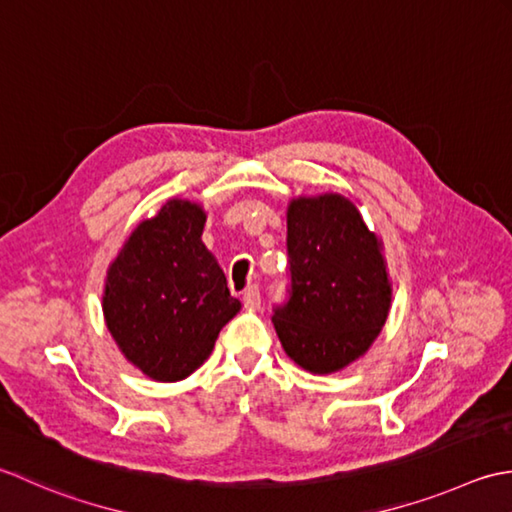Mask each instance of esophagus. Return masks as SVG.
Segmentation results:
<instances>
[{"mask_svg":"<svg viewBox=\"0 0 512 512\" xmlns=\"http://www.w3.org/2000/svg\"><path fill=\"white\" fill-rule=\"evenodd\" d=\"M243 302L247 309H256L260 305V291L256 285H249L243 294Z\"/></svg>","mask_w":512,"mask_h":512,"instance_id":"obj_1","label":"esophagus"}]
</instances>
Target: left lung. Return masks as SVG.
<instances>
[{"instance_id": "8db88e82", "label": "left lung", "mask_w": 512, "mask_h": 512, "mask_svg": "<svg viewBox=\"0 0 512 512\" xmlns=\"http://www.w3.org/2000/svg\"><path fill=\"white\" fill-rule=\"evenodd\" d=\"M289 300L274 309L287 356L309 373L347 367L378 338L391 307L382 243L340 194L287 207Z\"/></svg>"}]
</instances>
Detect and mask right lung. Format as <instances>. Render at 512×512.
Returning a JSON list of instances; mask_svg holds the SVG:
<instances>
[{"label": "right lung", "instance_id": "1", "mask_svg": "<svg viewBox=\"0 0 512 512\" xmlns=\"http://www.w3.org/2000/svg\"><path fill=\"white\" fill-rule=\"evenodd\" d=\"M205 218L198 203L172 198L137 225L108 267V331L123 356L156 382L194 373L241 311L201 241Z\"/></svg>", "mask_w": 512, "mask_h": 512}]
</instances>
